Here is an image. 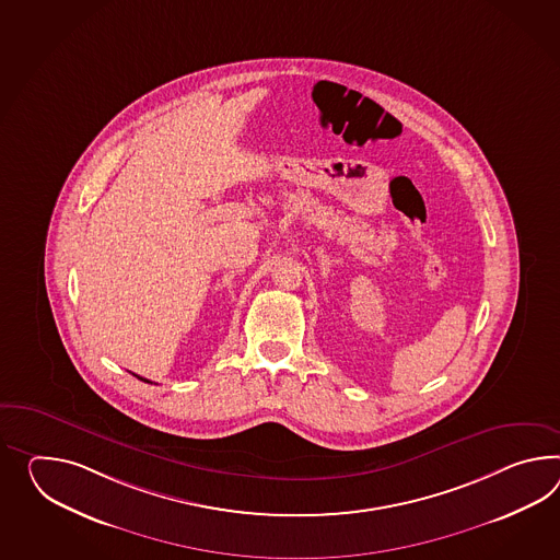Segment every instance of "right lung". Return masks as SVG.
<instances>
[{"label": "right lung", "mask_w": 560, "mask_h": 560, "mask_svg": "<svg viewBox=\"0 0 560 560\" xmlns=\"http://www.w3.org/2000/svg\"><path fill=\"white\" fill-rule=\"evenodd\" d=\"M136 376H137V374H136ZM137 378H139V381L150 382V381H145V378H141V376H137Z\"/></svg>", "instance_id": "obj_1"}]
</instances>
